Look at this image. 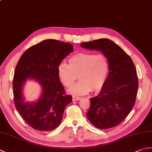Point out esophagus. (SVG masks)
Listing matches in <instances>:
<instances>
[{"label":"esophagus","instance_id":"obj_1","mask_svg":"<svg viewBox=\"0 0 152 152\" xmlns=\"http://www.w3.org/2000/svg\"><path fill=\"white\" fill-rule=\"evenodd\" d=\"M80 99H81V97H79V96H72L73 101H79V100H80Z\"/></svg>","mask_w":152,"mask_h":152}]
</instances>
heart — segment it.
Wrapping results in <instances>:
<instances>
[{
	"label": "heart",
	"mask_w": 152,
	"mask_h": 152,
	"mask_svg": "<svg viewBox=\"0 0 152 152\" xmlns=\"http://www.w3.org/2000/svg\"><path fill=\"white\" fill-rule=\"evenodd\" d=\"M57 67L58 76L63 84L70 88L76 80L80 81L69 89L74 95H83L92 91L99 92L104 86L109 73V64L104 54L79 53Z\"/></svg>",
	"instance_id": "obj_1"
}]
</instances>
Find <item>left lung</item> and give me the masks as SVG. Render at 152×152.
<instances>
[{
  "label": "left lung",
  "instance_id": "obj_1",
  "mask_svg": "<svg viewBox=\"0 0 152 152\" xmlns=\"http://www.w3.org/2000/svg\"><path fill=\"white\" fill-rule=\"evenodd\" d=\"M80 46L101 51L109 64L107 80L98 95L90 99L87 117L100 129L115 127L129 114L134 105L138 87L134 64L121 47L107 38L83 42Z\"/></svg>",
  "mask_w": 152,
  "mask_h": 152
}]
</instances>
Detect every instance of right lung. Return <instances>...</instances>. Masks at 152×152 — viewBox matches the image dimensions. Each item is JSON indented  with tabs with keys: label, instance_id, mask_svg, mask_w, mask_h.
<instances>
[{
	"label": "right lung",
	"instance_id": "right-lung-1",
	"mask_svg": "<svg viewBox=\"0 0 152 152\" xmlns=\"http://www.w3.org/2000/svg\"><path fill=\"white\" fill-rule=\"evenodd\" d=\"M72 44L48 39L25 51L16 65L13 93L14 104L27 124L39 131H51L62 121L66 106L72 96L64 94L58 76L57 67L73 51ZM27 80H34L41 87L39 98L33 102L25 101L23 89Z\"/></svg>",
	"mask_w": 152,
	"mask_h": 152
}]
</instances>
